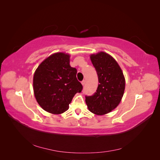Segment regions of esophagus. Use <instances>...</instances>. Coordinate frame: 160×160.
<instances>
[{"mask_svg":"<svg viewBox=\"0 0 160 160\" xmlns=\"http://www.w3.org/2000/svg\"><path fill=\"white\" fill-rule=\"evenodd\" d=\"M81 84L83 85V86H84V85H85V80L82 81V82H81Z\"/></svg>","mask_w":160,"mask_h":160,"instance_id":"1","label":"esophagus"}]
</instances>
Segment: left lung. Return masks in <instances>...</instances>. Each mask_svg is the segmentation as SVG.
Here are the masks:
<instances>
[{
  "instance_id": "8db88e82",
  "label": "left lung",
  "mask_w": 160,
  "mask_h": 160,
  "mask_svg": "<svg viewBox=\"0 0 160 160\" xmlns=\"http://www.w3.org/2000/svg\"><path fill=\"white\" fill-rule=\"evenodd\" d=\"M90 58L99 83L93 95L85 96V102L91 112L102 115L111 112L120 103L124 93L125 77L117 61L108 53L99 52Z\"/></svg>"
}]
</instances>
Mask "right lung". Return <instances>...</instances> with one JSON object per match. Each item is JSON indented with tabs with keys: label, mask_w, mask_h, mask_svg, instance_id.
Instances as JSON below:
<instances>
[{
	"label": "right lung",
	"mask_w": 160,
	"mask_h": 160,
	"mask_svg": "<svg viewBox=\"0 0 160 160\" xmlns=\"http://www.w3.org/2000/svg\"><path fill=\"white\" fill-rule=\"evenodd\" d=\"M69 58L65 52L54 53L38 65L34 74L35 97L41 107L49 113H64L74 95L83 89L77 79V69L70 66Z\"/></svg>",
	"instance_id": "1"
}]
</instances>
